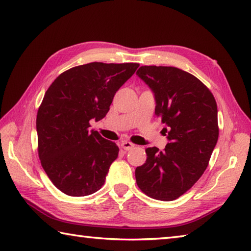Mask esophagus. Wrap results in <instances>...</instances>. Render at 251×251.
Wrapping results in <instances>:
<instances>
[{
	"instance_id": "esophagus-1",
	"label": "esophagus",
	"mask_w": 251,
	"mask_h": 251,
	"mask_svg": "<svg viewBox=\"0 0 251 251\" xmlns=\"http://www.w3.org/2000/svg\"><path fill=\"white\" fill-rule=\"evenodd\" d=\"M121 147L124 149V150H126V151H129V150H131V149H134L135 148V145L134 143H131L130 141H122L121 142Z\"/></svg>"
}]
</instances>
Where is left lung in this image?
<instances>
[{"mask_svg": "<svg viewBox=\"0 0 251 251\" xmlns=\"http://www.w3.org/2000/svg\"><path fill=\"white\" fill-rule=\"evenodd\" d=\"M137 75L155 98V114L166 124L164 151L146 149L136 168L139 189L158 201H174L190 190L209 163L219 137L214 95L199 78L175 67L143 66Z\"/></svg>", "mask_w": 251, "mask_h": 251, "instance_id": "obj_1", "label": "left lung"}]
</instances>
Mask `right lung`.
Listing matches in <instances>:
<instances>
[{
	"instance_id": "add662e5",
	"label": "right lung",
	"mask_w": 251,
	"mask_h": 251,
	"mask_svg": "<svg viewBox=\"0 0 251 251\" xmlns=\"http://www.w3.org/2000/svg\"><path fill=\"white\" fill-rule=\"evenodd\" d=\"M139 63L90 62L61 73L37 111V150L42 167L57 189L86 196L103 185L119 147L98 131L90 120H102L117 90Z\"/></svg>"
}]
</instances>
